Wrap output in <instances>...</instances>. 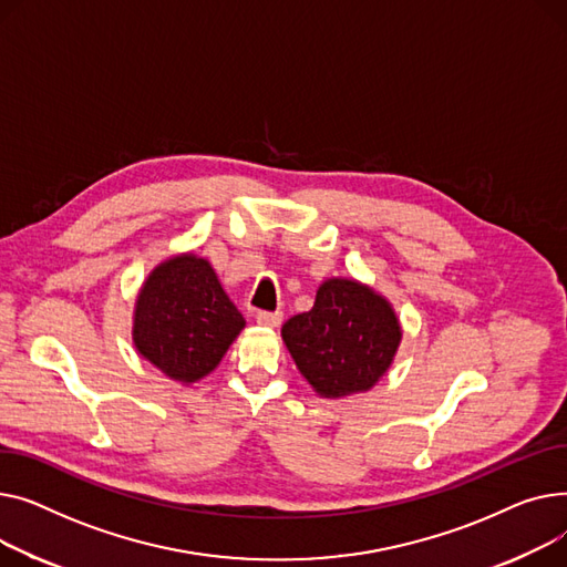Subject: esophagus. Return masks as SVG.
<instances>
[{
  "label": "esophagus",
  "mask_w": 567,
  "mask_h": 567,
  "mask_svg": "<svg viewBox=\"0 0 567 567\" xmlns=\"http://www.w3.org/2000/svg\"><path fill=\"white\" fill-rule=\"evenodd\" d=\"M284 313L281 311H258L256 313V322L262 327H277L281 322Z\"/></svg>",
  "instance_id": "obj_1"
}]
</instances>
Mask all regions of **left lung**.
<instances>
[{
    "label": "left lung",
    "instance_id": "1",
    "mask_svg": "<svg viewBox=\"0 0 567 567\" xmlns=\"http://www.w3.org/2000/svg\"><path fill=\"white\" fill-rule=\"evenodd\" d=\"M281 337L299 373L327 398L371 389L389 369L401 327L386 299L352 279H329L311 311L292 316Z\"/></svg>",
    "mask_w": 567,
    "mask_h": 567
}]
</instances>
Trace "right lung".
<instances>
[{"instance_id": "right-lung-1", "label": "right lung", "mask_w": 567, "mask_h": 567, "mask_svg": "<svg viewBox=\"0 0 567 567\" xmlns=\"http://www.w3.org/2000/svg\"><path fill=\"white\" fill-rule=\"evenodd\" d=\"M245 327L210 262L192 254L162 262L144 284L135 311V346L181 382L208 375Z\"/></svg>"}]
</instances>
